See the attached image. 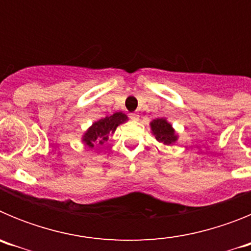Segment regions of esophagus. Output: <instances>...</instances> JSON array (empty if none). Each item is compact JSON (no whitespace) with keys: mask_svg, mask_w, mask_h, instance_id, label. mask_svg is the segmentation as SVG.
Instances as JSON below:
<instances>
[{"mask_svg":"<svg viewBox=\"0 0 251 251\" xmlns=\"http://www.w3.org/2000/svg\"><path fill=\"white\" fill-rule=\"evenodd\" d=\"M129 117L133 119V121H138V119H139V114H138V113H130Z\"/></svg>","mask_w":251,"mask_h":251,"instance_id":"esophagus-1","label":"esophagus"}]
</instances>
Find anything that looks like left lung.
<instances>
[{
    "instance_id": "1",
    "label": "left lung",
    "mask_w": 251,
    "mask_h": 251,
    "mask_svg": "<svg viewBox=\"0 0 251 251\" xmlns=\"http://www.w3.org/2000/svg\"><path fill=\"white\" fill-rule=\"evenodd\" d=\"M150 126L153 136L156 137L157 141L163 143V145H174V143H176L177 139H178L176 130L174 129L172 124L168 123L166 118L153 119L150 123Z\"/></svg>"
}]
</instances>
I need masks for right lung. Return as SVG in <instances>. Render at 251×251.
Instances as JSON below:
<instances>
[{
    "label": "right lung",
    "instance_id": "1",
    "mask_svg": "<svg viewBox=\"0 0 251 251\" xmlns=\"http://www.w3.org/2000/svg\"><path fill=\"white\" fill-rule=\"evenodd\" d=\"M127 121L128 117L122 112H117L109 117L99 119L86 129V132L81 137V141L89 148H94V146L99 148L103 147L106 141L109 139L110 134L115 132L117 127Z\"/></svg>",
    "mask_w": 251,
    "mask_h": 251
}]
</instances>
